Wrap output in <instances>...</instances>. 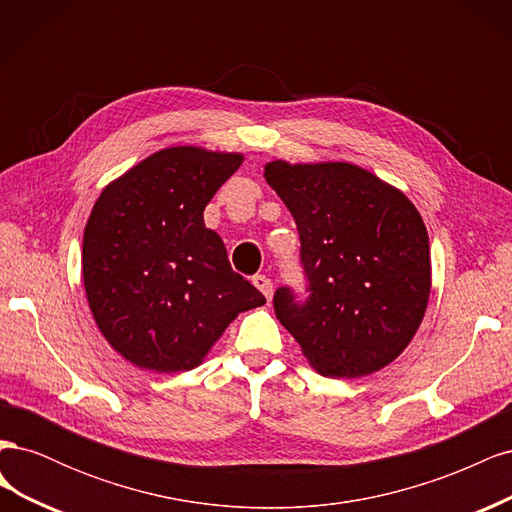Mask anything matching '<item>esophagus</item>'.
<instances>
[{
	"instance_id": "esophagus-1",
	"label": "esophagus",
	"mask_w": 512,
	"mask_h": 512,
	"mask_svg": "<svg viewBox=\"0 0 512 512\" xmlns=\"http://www.w3.org/2000/svg\"><path fill=\"white\" fill-rule=\"evenodd\" d=\"M254 286H256L262 294H265L267 301H271V294H273V282L269 280L267 275H256V277H254Z\"/></svg>"
}]
</instances>
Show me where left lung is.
Segmentation results:
<instances>
[{
	"label": "left lung",
	"mask_w": 512,
	"mask_h": 512,
	"mask_svg": "<svg viewBox=\"0 0 512 512\" xmlns=\"http://www.w3.org/2000/svg\"><path fill=\"white\" fill-rule=\"evenodd\" d=\"M301 237L309 299L290 288L275 316L318 374L363 378L408 348L431 292L427 228L395 185L350 162L265 164Z\"/></svg>",
	"instance_id": "8db88e82"
}]
</instances>
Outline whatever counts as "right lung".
I'll use <instances>...</instances> for the list:
<instances>
[{
  "label": "right lung",
  "instance_id": "obj_1",
  "mask_svg": "<svg viewBox=\"0 0 512 512\" xmlns=\"http://www.w3.org/2000/svg\"><path fill=\"white\" fill-rule=\"evenodd\" d=\"M243 153L166 147L98 196L83 284L100 333L132 365L175 374L205 361L228 324L267 299L230 269L203 211Z\"/></svg>",
  "mask_w": 512,
  "mask_h": 512
}]
</instances>
